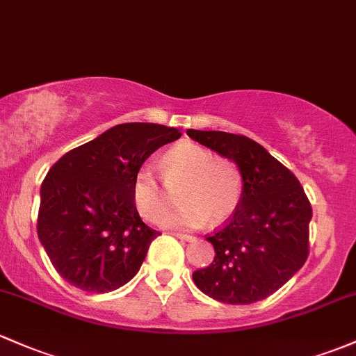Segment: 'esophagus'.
<instances>
[{
    "instance_id": "34e87169",
    "label": "esophagus",
    "mask_w": 356,
    "mask_h": 356,
    "mask_svg": "<svg viewBox=\"0 0 356 356\" xmlns=\"http://www.w3.org/2000/svg\"><path fill=\"white\" fill-rule=\"evenodd\" d=\"M173 236H175V238L183 239V241H192V239H193V236L185 234V232H173Z\"/></svg>"
}]
</instances>
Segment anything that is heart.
<instances>
[{
  "mask_svg": "<svg viewBox=\"0 0 356 356\" xmlns=\"http://www.w3.org/2000/svg\"><path fill=\"white\" fill-rule=\"evenodd\" d=\"M166 185L178 190V209L163 216L164 227H200L207 220L222 224L238 209L243 197V178L227 159H217L209 149L193 143L171 147L161 159ZM132 198L140 216L158 220L170 205V193L156 175L154 168L144 164L137 170L132 183Z\"/></svg>",
  "mask_w": 356,
  "mask_h": 356,
  "instance_id": "obj_1",
  "label": "heart"
}]
</instances>
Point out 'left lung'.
<instances>
[{"label":"left lung","mask_w":356,"mask_h":356,"mask_svg":"<svg viewBox=\"0 0 356 356\" xmlns=\"http://www.w3.org/2000/svg\"><path fill=\"white\" fill-rule=\"evenodd\" d=\"M238 166L243 197L234 216L209 236L216 258L193 282L225 304L263 300L302 268L309 254L312 209L296 175L253 139L219 131H186Z\"/></svg>","instance_id":"1"}]
</instances>
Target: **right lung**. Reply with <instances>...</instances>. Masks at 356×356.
<instances>
[{
    "mask_svg": "<svg viewBox=\"0 0 356 356\" xmlns=\"http://www.w3.org/2000/svg\"><path fill=\"white\" fill-rule=\"evenodd\" d=\"M179 136V129L158 124H120L66 152L49 170L37 232L67 284L103 293L136 277L159 232L137 212L134 177L152 152Z\"/></svg>",
    "mask_w": 356,
    "mask_h": 356,
    "instance_id": "obj_1",
    "label": "right lung"
}]
</instances>
